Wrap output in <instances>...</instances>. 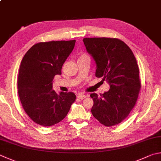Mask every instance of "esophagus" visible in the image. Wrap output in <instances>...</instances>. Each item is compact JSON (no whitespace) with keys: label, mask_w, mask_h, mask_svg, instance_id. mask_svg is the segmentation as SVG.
<instances>
[{"label":"esophagus","mask_w":161,"mask_h":161,"mask_svg":"<svg viewBox=\"0 0 161 161\" xmlns=\"http://www.w3.org/2000/svg\"><path fill=\"white\" fill-rule=\"evenodd\" d=\"M77 97L78 98V99H83V98H85V97H86V95H83V94H79V95H78V96H77Z\"/></svg>","instance_id":"obj_1"}]
</instances>
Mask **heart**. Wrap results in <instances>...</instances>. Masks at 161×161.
<instances>
[{"label":"heart","instance_id":"1","mask_svg":"<svg viewBox=\"0 0 161 161\" xmlns=\"http://www.w3.org/2000/svg\"><path fill=\"white\" fill-rule=\"evenodd\" d=\"M86 56H87L86 54H81V55L80 56V57L79 58H82V57H86Z\"/></svg>","mask_w":161,"mask_h":161}]
</instances>
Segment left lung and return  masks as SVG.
Instances as JSON below:
<instances>
[{"mask_svg": "<svg viewBox=\"0 0 161 161\" xmlns=\"http://www.w3.org/2000/svg\"><path fill=\"white\" fill-rule=\"evenodd\" d=\"M86 50L95 61V75L107 80L110 89L92 93L91 112L105 126L116 125L127 118L137 102L141 82L137 60L123 41L112 38H86Z\"/></svg>", "mask_w": 161, "mask_h": 161, "instance_id": "left-lung-1", "label": "left lung"}]
</instances>
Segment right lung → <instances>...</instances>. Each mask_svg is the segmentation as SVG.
<instances>
[{"label":"right lung","instance_id":"add662e5","mask_svg":"<svg viewBox=\"0 0 161 161\" xmlns=\"http://www.w3.org/2000/svg\"><path fill=\"white\" fill-rule=\"evenodd\" d=\"M75 43L72 40L36 43L21 62L18 94L26 114L38 125L48 127L59 123L75 102L74 92L57 94L53 89L54 75L62 74V65Z\"/></svg>","mask_w":161,"mask_h":161}]
</instances>
